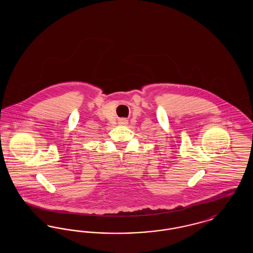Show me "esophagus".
I'll return each mask as SVG.
<instances>
[{
	"mask_svg": "<svg viewBox=\"0 0 253 253\" xmlns=\"http://www.w3.org/2000/svg\"><path fill=\"white\" fill-rule=\"evenodd\" d=\"M127 120L126 119H121L120 121H119V123L121 124V125H126L128 122H127Z\"/></svg>",
	"mask_w": 253,
	"mask_h": 253,
	"instance_id": "esophagus-1",
	"label": "esophagus"
}]
</instances>
